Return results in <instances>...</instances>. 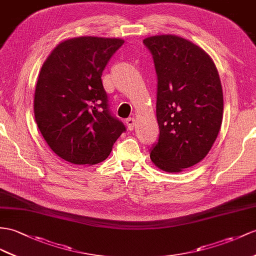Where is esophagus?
Wrapping results in <instances>:
<instances>
[{"instance_id":"1","label":"esophagus","mask_w":256,"mask_h":256,"mask_svg":"<svg viewBox=\"0 0 256 256\" xmlns=\"http://www.w3.org/2000/svg\"><path fill=\"white\" fill-rule=\"evenodd\" d=\"M126 124H127V127H128V129H129V130H134V124H136V120H134V117H129V118H127Z\"/></svg>"}]
</instances>
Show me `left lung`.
Segmentation results:
<instances>
[{
  "label": "left lung",
  "instance_id": "obj_1",
  "mask_svg": "<svg viewBox=\"0 0 256 256\" xmlns=\"http://www.w3.org/2000/svg\"><path fill=\"white\" fill-rule=\"evenodd\" d=\"M158 74V142L150 158L180 172L208 154L220 130L224 96L220 74L202 48L175 34L148 36Z\"/></svg>",
  "mask_w": 256,
  "mask_h": 256
}]
</instances>
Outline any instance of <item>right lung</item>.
Wrapping results in <instances>:
<instances>
[{"mask_svg":"<svg viewBox=\"0 0 256 256\" xmlns=\"http://www.w3.org/2000/svg\"><path fill=\"white\" fill-rule=\"evenodd\" d=\"M124 42L103 36L67 39L41 67L34 100L36 122L52 151L72 164L101 163L126 130L110 113L101 79Z\"/></svg>","mask_w":256,"mask_h":256,"instance_id":"right-lung-1","label":"right lung"}]
</instances>
